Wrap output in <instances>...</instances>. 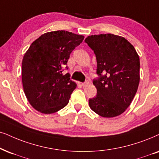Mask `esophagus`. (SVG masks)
<instances>
[{
	"instance_id": "esophagus-1",
	"label": "esophagus",
	"mask_w": 159,
	"mask_h": 159,
	"mask_svg": "<svg viewBox=\"0 0 159 159\" xmlns=\"http://www.w3.org/2000/svg\"><path fill=\"white\" fill-rule=\"evenodd\" d=\"M89 81H86V82H84V83H82V84H81V86H83V87H84V86H87V85H88V84H89Z\"/></svg>"
}]
</instances>
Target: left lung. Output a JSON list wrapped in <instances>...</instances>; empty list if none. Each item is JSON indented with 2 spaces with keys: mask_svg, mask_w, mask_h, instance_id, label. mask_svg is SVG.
<instances>
[{
  "mask_svg": "<svg viewBox=\"0 0 159 159\" xmlns=\"http://www.w3.org/2000/svg\"><path fill=\"white\" fill-rule=\"evenodd\" d=\"M85 43L94 51L98 78L93 80L97 95L89 100L92 111L103 117L119 116L130 106L139 84V57L120 36L92 35Z\"/></svg>",
  "mask_w": 159,
  "mask_h": 159,
  "instance_id": "1",
  "label": "left lung"
}]
</instances>
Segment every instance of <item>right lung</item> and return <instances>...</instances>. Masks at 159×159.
Wrapping results in <instances>:
<instances>
[{
	"label": "right lung",
	"mask_w": 159,
	"mask_h": 159,
	"mask_svg": "<svg viewBox=\"0 0 159 159\" xmlns=\"http://www.w3.org/2000/svg\"><path fill=\"white\" fill-rule=\"evenodd\" d=\"M84 39L67 31L48 32L33 42L23 56L22 81L32 107L52 114L69 103L76 84L69 73L63 75L70 53Z\"/></svg>",
	"instance_id": "right-lung-1"
}]
</instances>
